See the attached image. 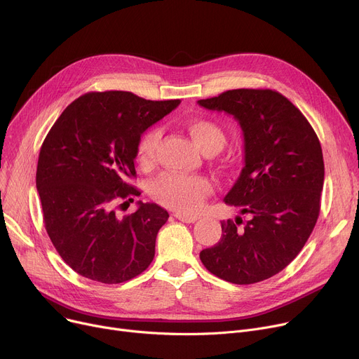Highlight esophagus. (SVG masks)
I'll return each instance as SVG.
<instances>
[{
  "label": "esophagus",
  "mask_w": 359,
  "mask_h": 359,
  "mask_svg": "<svg viewBox=\"0 0 359 359\" xmlns=\"http://www.w3.org/2000/svg\"><path fill=\"white\" fill-rule=\"evenodd\" d=\"M175 217L183 223H194L198 217L197 216H193V215H187V213H182V212H177L175 213Z\"/></svg>",
  "instance_id": "34e87169"
}]
</instances>
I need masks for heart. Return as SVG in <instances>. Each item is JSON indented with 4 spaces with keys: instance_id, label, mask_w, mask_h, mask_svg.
Masks as SVG:
<instances>
[{
    "instance_id": "1",
    "label": "heart",
    "mask_w": 359,
    "mask_h": 359,
    "mask_svg": "<svg viewBox=\"0 0 359 359\" xmlns=\"http://www.w3.org/2000/svg\"><path fill=\"white\" fill-rule=\"evenodd\" d=\"M183 128L197 147L206 155H213L224 146L226 133L213 119H189L183 123ZM159 140L161 130L158 128H151L142 135L137 144V162L143 168H149L155 162ZM210 191L212 183L206 177L176 173H163L150 184V194L153 198L163 206L176 209L182 213H194L198 210Z\"/></svg>"
}]
</instances>
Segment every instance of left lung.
I'll return each mask as SVG.
<instances>
[{"instance_id": "obj_1", "label": "left lung", "mask_w": 359, "mask_h": 359, "mask_svg": "<svg viewBox=\"0 0 359 359\" xmlns=\"http://www.w3.org/2000/svg\"><path fill=\"white\" fill-rule=\"evenodd\" d=\"M197 104L226 112L244 137V168L224 203L241 216L222 222V237L200 251L212 274L252 284L284 270L314 230L324 184L320 140L305 116L271 89H233Z\"/></svg>"}]
</instances>
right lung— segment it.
<instances>
[{
    "instance_id": "add662e5",
    "label": "right lung",
    "mask_w": 359,
    "mask_h": 359,
    "mask_svg": "<svg viewBox=\"0 0 359 359\" xmlns=\"http://www.w3.org/2000/svg\"><path fill=\"white\" fill-rule=\"evenodd\" d=\"M179 104L125 90L89 92L46 135L36 166L43 223L62 260L79 276L119 284L143 273L155 257L156 236L169 213L140 200L137 210L123 217L114 208L140 194L128 183L136 176L140 136Z\"/></svg>"
}]
</instances>
